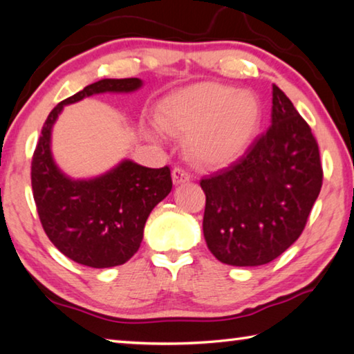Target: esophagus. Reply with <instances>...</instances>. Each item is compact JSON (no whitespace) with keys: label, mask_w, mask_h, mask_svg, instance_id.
Instances as JSON below:
<instances>
[{"label":"esophagus","mask_w":354,"mask_h":354,"mask_svg":"<svg viewBox=\"0 0 354 354\" xmlns=\"http://www.w3.org/2000/svg\"><path fill=\"white\" fill-rule=\"evenodd\" d=\"M171 178L175 184H183V183L190 181V175L184 169H181V167H175V169H173Z\"/></svg>","instance_id":"34e87169"}]
</instances>
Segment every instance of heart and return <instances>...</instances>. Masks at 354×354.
Masks as SVG:
<instances>
[{
	"instance_id": "obj_1",
	"label": "heart",
	"mask_w": 354,
	"mask_h": 354,
	"mask_svg": "<svg viewBox=\"0 0 354 354\" xmlns=\"http://www.w3.org/2000/svg\"><path fill=\"white\" fill-rule=\"evenodd\" d=\"M261 122V103L248 91L220 82H201L171 93L159 106L165 133L185 137L195 162L225 167L247 151Z\"/></svg>"
}]
</instances>
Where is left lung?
Here are the masks:
<instances>
[{
  "label": "left lung",
  "instance_id": "8db88e82",
  "mask_svg": "<svg viewBox=\"0 0 354 354\" xmlns=\"http://www.w3.org/2000/svg\"><path fill=\"white\" fill-rule=\"evenodd\" d=\"M272 124L227 169L201 179L203 232L220 262L256 267L272 262L306 226L323 170L309 124L273 84Z\"/></svg>",
  "mask_w": 354,
  "mask_h": 354
}]
</instances>
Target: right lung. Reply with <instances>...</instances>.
Instances as JSON below:
<instances>
[{
    "label": "right lung",
    "instance_id": "obj_1",
    "mask_svg": "<svg viewBox=\"0 0 354 354\" xmlns=\"http://www.w3.org/2000/svg\"><path fill=\"white\" fill-rule=\"evenodd\" d=\"M139 77L101 80L64 100L41 128L31 164L40 223L53 245L71 261L93 268L122 266L139 250L149 212L171 190L169 167L148 169L124 159L104 175L71 179L51 154V129L64 106L97 93H129Z\"/></svg>",
    "mask_w": 354,
    "mask_h": 354
}]
</instances>
